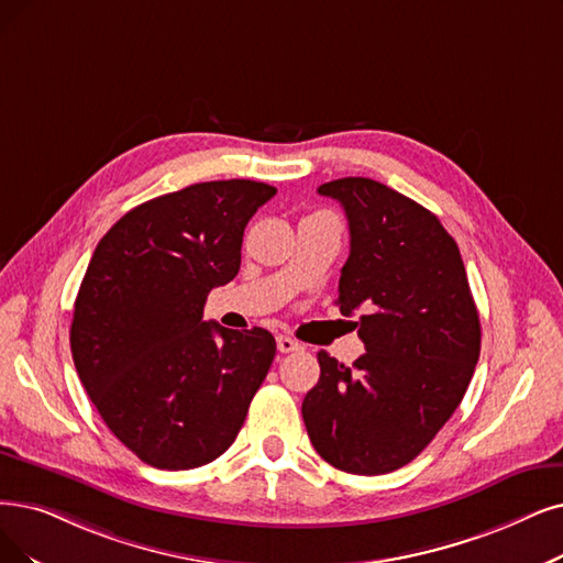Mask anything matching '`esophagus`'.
Instances as JSON below:
<instances>
[{
	"mask_svg": "<svg viewBox=\"0 0 563 563\" xmlns=\"http://www.w3.org/2000/svg\"><path fill=\"white\" fill-rule=\"evenodd\" d=\"M298 349H300V344L296 340H290V336H286V334L277 336V351L279 353H294Z\"/></svg>",
	"mask_w": 563,
	"mask_h": 563,
	"instance_id": "34e87169",
	"label": "esophagus"
}]
</instances>
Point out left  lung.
<instances>
[{
    "mask_svg": "<svg viewBox=\"0 0 563 563\" xmlns=\"http://www.w3.org/2000/svg\"><path fill=\"white\" fill-rule=\"evenodd\" d=\"M340 200L351 254L340 311L365 344L353 367L319 351L302 401L317 453L334 468L378 476L418 457L455 413L481 355V321L457 242L437 214L369 177L319 187Z\"/></svg>",
    "mask_w": 563,
    "mask_h": 563,
    "instance_id": "1",
    "label": "left lung"
}]
</instances>
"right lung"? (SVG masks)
I'll use <instances>...</instances> for the list:
<instances>
[{"instance_id":"right-lung-1","label":"right lung","mask_w":563,"mask_h":563,"mask_svg":"<svg viewBox=\"0 0 563 563\" xmlns=\"http://www.w3.org/2000/svg\"><path fill=\"white\" fill-rule=\"evenodd\" d=\"M277 194L217 179L129 210L92 254L74 305L71 353L108 430L150 466L183 471L229 451L273 365L263 328L203 321L240 269L244 227Z\"/></svg>"}]
</instances>
